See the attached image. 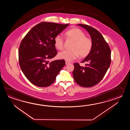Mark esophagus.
Wrapping results in <instances>:
<instances>
[{
	"mask_svg": "<svg viewBox=\"0 0 130 130\" xmlns=\"http://www.w3.org/2000/svg\"><path fill=\"white\" fill-rule=\"evenodd\" d=\"M65 62H66V64H69V63H70V62H69V61H67V60H66L65 61Z\"/></svg>",
	"mask_w": 130,
	"mask_h": 130,
	"instance_id": "34e87169",
	"label": "esophagus"
}]
</instances>
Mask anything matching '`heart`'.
I'll list each match as a JSON object with an SVG mask.
<instances>
[{"label":"heart","mask_w":130,"mask_h":130,"mask_svg":"<svg viewBox=\"0 0 130 130\" xmlns=\"http://www.w3.org/2000/svg\"><path fill=\"white\" fill-rule=\"evenodd\" d=\"M66 39L71 40L73 43L71 47V50L64 51L59 53L58 57L60 59L71 61L77 58L79 55L84 58L88 55L92 46L91 39L86 37V34L77 28H72L65 32ZM54 44L57 49L63 50L64 39L60 35H57L54 39Z\"/></svg>","instance_id":"1"}]
</instances>
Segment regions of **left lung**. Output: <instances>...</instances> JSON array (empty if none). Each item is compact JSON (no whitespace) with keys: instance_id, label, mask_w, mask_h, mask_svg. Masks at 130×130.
<instances>
[{"instance_id":"obj_1","label":"left lung","mask_w":130,"mask_h":130,"mask_svg":"<svg viewBox=\"0 0 130 130\" xmlns=\"http://www.w3.org/2000/svg\"><path fill=\"white\" fill-rule=\"evenodd\" d=\"M86 29L91 37L92 46L91 52L81 63L88 62L86 66L76 63L72 72L75 81L84 87H91L102 80L111 62L110 48L102 35L88 25L77 24Z\"/></svg>"}]
</instances>
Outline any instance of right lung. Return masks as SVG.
Instances as JSON below:
<instances>
[{
  "label": "right lung",
  "mask_w": 130,
  "mask_h": 130,
  "mask_svg": "<svg viewBox=\"0 0 130 130\" xmlns=\"http://www.w3.org/2000/svg\"><path fill=\"white\" fill-rule=\"evenodd\" d=\"M69 24L43 22L31 28L20 44L19 60L23 73L30 83L44 87L51 85L66 64L64 59L50 62L57 51L55 37Z\"/></svg>",
  "instance_id": "obj_1"
}]
</instances>
